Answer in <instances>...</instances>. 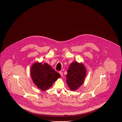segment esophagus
<instances>
[{
    "mask_svg": "<svg viewBox=\"0 0 122 122\" xmlns=\"http://www.w3.org/2000/svg\"><path fill=\"white\" fill-rule=\"evenodd\" d=\"M59 73H60V75H61V76H63V73L62 71H60V72H59Z\"/></svg>",
    "mask_w": 122,
    "mask_h": 122,
    "instance_id": "34e87169",
    "label": "esophagus"
}]
</instances>
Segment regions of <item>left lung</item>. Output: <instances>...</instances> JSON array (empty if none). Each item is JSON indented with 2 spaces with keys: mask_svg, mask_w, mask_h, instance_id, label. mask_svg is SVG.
I'll use <instances>...</instances> for the list:
<instances>
[{
  "mask_svg": "<svg viewBox=\"0 0 122 122\" xmlns=\"http://www.w3.org/2000/svg\"><path fill=\"white\" fill-rule=\"evenodd\" d=\"M86 73V68L82 64L77 62L71 64L67 70L66 81L71 90L75 91L82 85Z\"/></svg>",
  "mask_w": 122,
  "mask_h": 122,
  "instance_id": "8db88e82",
  "label": "left lung"
}]
</instances>
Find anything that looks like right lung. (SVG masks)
Returning <instances> with one entry per match:
<instances>
[{"label":"right lung","instance_id":"obj_1","mask_svg":"<svg viewBox=\"0 0 122 122\" xmlns=\"http://www.w3.org/2000/svg\"><path fill=\"white\" fill-rule=\"evenodd\" d=\"M31 78L38 88L46 91L53 83L60 78L61 75L47 63H35L31 67Z\"/></svg>","mask_w":122,"mask_h":122}]
</instances>
